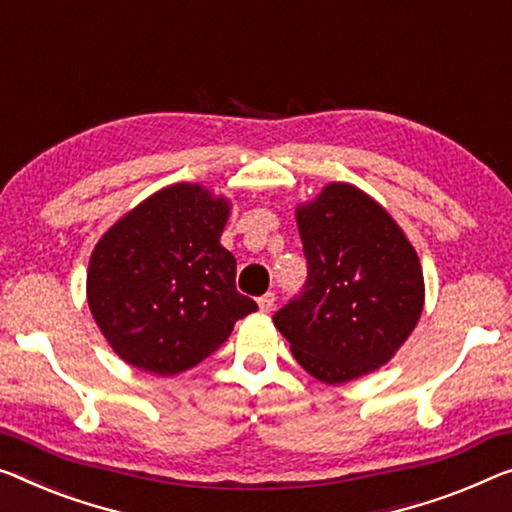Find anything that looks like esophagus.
<instances>
[{
  "instance_id": "obj_1",
  "label": "esophagus",
  "mask_w": 512,
  "mask_h": 512,
  "mask_svg": "<svg viewBox=\"0 0 512 512\" xmlns=\"http://www.w3.org/2000/svg\"><path fill=\"white\" fill-rule=\"evenodd\" d=\"M257 305H259V310H262V312H271V310H273V305H276V294H273V292H266L264 296H259V299H257Z\"/></svg>"
}]
</instances>
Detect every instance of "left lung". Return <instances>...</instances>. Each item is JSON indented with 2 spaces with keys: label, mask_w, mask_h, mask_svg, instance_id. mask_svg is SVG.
<instances>
[{
  "label": "left lung",
  "mask_w": 512,
  "mask_h": 512,
  "mask_svg": "<svg viewBox=\"0 0 512 512\" xmlns=\"http://www.w3.org/2000/svg\"><path fill=\"white\" fill-rule=\"evenodd\" d=\"M308 278L273 315L305 372L342 384L391 361L423 312V271L384 207L331 183L296 209Z\"/></svg>",
  "instance_id": "8db88e82"
}]
</instances>
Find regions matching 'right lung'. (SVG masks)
<instances>
[{"label": "right lung", "instance_id": "obj_1", "mask_svg": "<svg viewBox=\"0 0 512 512\" xmlns=\"http://www.w3.org/2000/svg\"><path fill=\"white\" fill-rule=\"evenodd\" d=\"M230 202L174 183L126 213L98 241L87 301L126 363L160 377L195 368L257 303L236 289V259L220 246Z\"/></svg>", "mask_w": 512, "mask_h": 512}]
</instances>
